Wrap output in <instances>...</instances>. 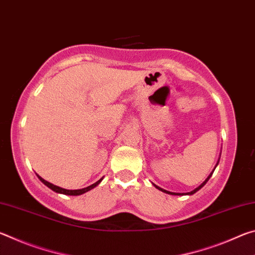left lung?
Here are the masks:
<instances>
[{
  "label": "left lung",
  "instance_id": "8db88e82",
  "mask_svg": "<svg viewBox=\"0 0 255 255\" xmlns=\"http://www.w3.org/2000/svg\"><path fill=\"white\" fill-rule=\"evenodd\" d=\"M219 158H221V154H219V157H218V161H217V163H216V165H215V167H214V170L210 172V174L207 176V179L204 181V182H202L199 187H197L195 190H192V191H190V192H185V193H176V192H171V191H167V190H164V189H162V188H159V187H157L156 184H154L153 183V185L156 189H158L159 191H162V192H165V193H169V195H173V196H183V195H188V196H191V195H193V193H196L197 191H199V190L204 187V185L208 182V180L211 178V175H213V173H214V171H215V169H216V166L218 165V163H219Z\"/></svg>",
  "mask_w": 255,
  "mask_h": 255
}]
</instances>
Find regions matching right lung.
Wrapping results in <instances>:
<instances>
[{
	"mask_svg": "<svg viewBox=\"0 0 255 255\" xmlns=\"http://www.w3.org/2000/svg\"><path fill=\"white\" fill-rule=\"evenodd\" d=\"M37 176H38V179H39L42 183H44L45 185H47V187H48L49 189L53 190V191L57 192V193H62V195H67V196H80V195H83V193L90 191V190H92L93 188H96L97 185L100 184V182H101V181L103 180V178H101L100 180L97 181L96 183H93V184H91V185H89V187L83 188V189L67 190V189H63V188H60V187H57V185H55V184H53V183L48 182V181H46V180L42 179L40 175H38V174H37Z\"/></svg>",
	"mask_w": 255,
	"mask_h": 255,
	"instance_id": "obj_1",
	"label": "right lung"
}]
</instances>
